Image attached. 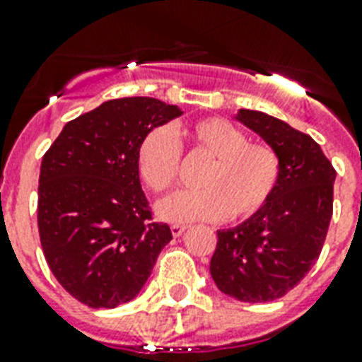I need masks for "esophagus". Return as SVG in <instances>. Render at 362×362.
I'll return each instance as SVG.
<instances>
[{"label": "esophagus", "mask_w": 362, "mask_h": 362, "mask_svg": "<svg viewBox=\"0 0 362 362\" xmlns=\"http://www.w3.org/2000/svg\"><path fill=\"white\" fill-rule=\"evenodd\" d=\"M186 228H187V227H184V225H173V227H171L173 236H175V238L182 236V234H184V232H186Z\"/></svg>", "instance_id": "esophagus-1"}]
</instances>
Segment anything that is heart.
Masks as SVG:
<instances>
[{
    "label": "heart",
    "mask_w": 362,
    "mask_h": 362,
    "mask_svg": "<svg viewBox=\"0 0 362 362\" xmlns=\"http://www.w3.org/2000/svg\"><path fill=\"white\" fill-rule=\"evenodd\" d=\"M191 154L210 160L202 171L201 189L176 191L158 204V216L169 223L247 221L266 206L281 176V160L266 143L221 117L191 122L182 132ZM180 141L165 126H156L141 137L135 163L141 180L154 193L169 191L180 171Z\"/></svg>",
    "instance_id": "heart-1"
}]
</instances>
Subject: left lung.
Instances as JSON below:
<instances>
[{
	"instance_id": "8db88e82",
	"label": "left lung",
	"mask_w": 362,
	"mask_h": 362,
	"mask_svg": "<svg viewBox=\"0 0 362 362\" xmlns=\"http://www.w3.org/2000/svg\"><path fill=\"white\" fill-rule=\"evenodd\" d=\"M238 120L273 146L281 176L269 202L236 228L217 230L214 283L245 303L286 296L318 260L333 216L337 171L320 145L284 120L242 110Z\"/></svg>"
}]
</instances>
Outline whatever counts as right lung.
Returning <instances> with one entry per match:
<instances>
[{
    "mask_svg": "<svg viewBox=\"0 0 362 362\" xmlns=\"http://www.w3.org/2000/svg\"><path fill=\"white\" fill-rule=\"evenodd\" d=\"M182 115L146 96L107 100L66 122L42 158L38 236L49 269L90 308L128 303L173 240L152 221L135 163L148 130Z\"/></svg>",
    "mask_w": 362,
    "mask_h": 362,
    "instance_id": "add662e5",
    "label": "right lung"
}]
</instances>
